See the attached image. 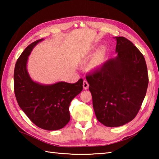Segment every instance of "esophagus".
I'll return each mask as SVG.
<instances>
[{
    "label": "esophagus",
    "mask_w": 159,
    "mask_h": 159,
    "mask_svg": "<svg viewBox=\"0 0 159 159\" xmlns=\"http://www.w3.org/2000/svg\"><path fill=\"white\" fill-rule=\"evenodd\" d=\"M83 86V89H87L89 88V84H88V83H87V80H84Z\"/></svg>",
    "instance_id": "esophagus-1"
}]
</instances>
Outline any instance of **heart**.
Segmentation results:
<instances>
[{
	"mask_svg": "<svg viewBox=\"0 0 159 159\" xmlns=\"http://www.w3.org/2000/svg\"><path fill=\"white\" fill-rule=\"evenodd\" d=\"M95 51V48L92 47L89 50V53H93ZM107 56V50L105 48H100L96 53L92 57V59L89 61V62L87 64V67L89 70H95L102 65L105 61Z\"/></svg>",
	"mask_w": 159,
	"mask_h": 159,
	"instance_id": "heart-1",
	"label": "heart"
}]
</instances>
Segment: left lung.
Here are the masks:
<instances>
[{
	"label": "left lung",
	"mask_w": 159,
	"mask_h": 159,
	"mask_svg": "<svg viewBox=\"0 0 159 159\" xmlns=\"http://www.w3.org/2000/svg\"><path fill=\"white\" fill-rule=\"evenodd\" d=\"M117 56L86 76L97 120L108 127L133 120L146 96L148 75L146 60L124 37H115Z\"/></svg>",
	"instance_id": "8db88e82"
}]
</instances>
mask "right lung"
<instances>
[{
	"instance_id": "right-lung-1",
	"label": "right lung",
	"mask_w": 159,
	"mask_h": 159,
	"mask_svg": "<svg viewBox=\"0 0 159 159\" xmlns=\"http://www.w3.org/2000/svg\"><path fill=\"white\" fill-rule=\"evenodd\" d=\"M41 39L26 47L15 66L14 92L20 107L36 126L57 130L69 122L70 102L83 90V80L75 83L59 81L50 85L33 80L27 70L29 57Z\"/></svg>"
}]
</instances>
